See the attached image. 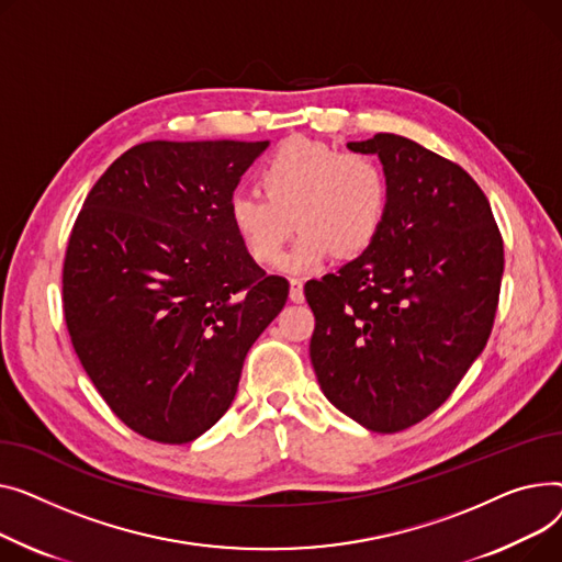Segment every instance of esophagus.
Segmentation results:
<instances>
[{
	"instance_id": "obj_1",
	"label": "esophagus",
	"mask_w": 562,
	"mask_h": 562,
	"mask_svg": "<svg viewBox=\"0 0 562 562\" xmlns=\"http://www.w3.org/2000/svg\"><path fill=\"white\" fill-rule=\"evenodd\" d=\"M290 300L302 304L304 302V281L302 279H290Z\"/></svg>"
}]
</instances>
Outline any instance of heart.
Instances as JSON below:
<instances>
[{
  "label": "heart",
  "mask_w": 562,
  "mask_h": 562,
  "mask_svg": "<svg viewBox=\"0 0 562 562\" xmlns=\"http://www.w3.org/2000/svg\"><path fill=\"white\" fill-rule=\"evenodd\" d=\"M260 190H238L228 220L258 262L279 258L292 228H302L283 256L285 272H315L334 251H366L385 222L390 183L370 154H353L308 138L279 145L258 170Z\"/></svg>",
  "instance_id": "obj_1"
}]
</instances>
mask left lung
<instances>
[{
	"mask_svg": "<svg viewBox=\"0 0 562 562\" xmlns=\"http://www.w3.org/2000/svg\"><path fill=\"white\" fill-rule=\"evenodd\" d=\"M390 183L376 240L308 281L311 362L324 397L374 434L438 411L483 351L497 315L504 240L485 192L458 162L404 136L349 143Z\"/></svg>",
	"mask_w": 562,
	"mask_h": 562,
	"instance_id": "obj_1",
	"label": "left lung"
}]
</instances>
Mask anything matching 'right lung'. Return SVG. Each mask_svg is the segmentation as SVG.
I'll return each mask as SVG.
<instances>
[{
  "label": "right lung",
  "mask_w": 562,
  "mask_h": 562,
  "mask_svg": "<svg viewBox=\"0 0 562 562\" xmlns=\"http://www.w3.org/2000/svg\"><path fill=\"white\" fill-rule=\"evenodd\" d=\"M268 140H151L99 177L63 260L72 347L138 436L186 445L228 411L290 283L243 247L228 200Z\"/></svg>",
  "instance_id": "add662e5"
}]
</instances>
